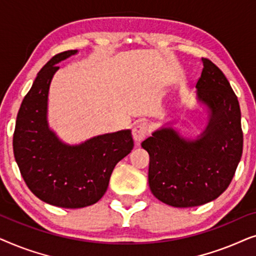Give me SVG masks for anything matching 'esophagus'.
Instances as JSON below:
<instances>
[{
	"label": "esophagus",
	"instance_id": "obj_1",
	"mask_svg": "<svg viewBox=\"0 0 256 256\" xmlns=\"http://www.w3.org/2000/svg\"><path fill=\"white\" fill-rule=\"evenodd\" d=\"M148 135V127L144 124H141L132 129V138L136 143H140L142 140H144L146 136Z\"/></svg>",
	"mask_w": 256,
	"mask_h": 256
}]
</instances>
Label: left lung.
Segmentation results:
<instances>
[{"label": "left lung", "mask_w": 256, "mask_h": 256, "mask_svg": "<svg viewBox=\"0 0 256 256\" xmlns=\"http://www.w3.org/2000/svg\"><path fill=\"white\" fill-rule=\"evenodd\" d=\"M197 100L208 122L197 138H183L163 126L142 142L149 154L152 194L174 208H194L218 198L228 188L242 155L239 101L228 80L211 60L202 58Z\"/></svg>", "instance_id": "1"}]
</instances>
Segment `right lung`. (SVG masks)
Masks as SVG:
<instances>
[{
	"label": "right lung",
	"mask_w": 256,
	"mask_h": 256,
	"mask_svg": "<svg viewBox=\"0 0 256 256\" xmlns=\"http://www.w3.org/2000/svg\"><path fill=\"white\" fill-rule=\"evenodd\" d=\"M78 50L52 57L38 72L17 114L12 146L17 166L30 191L48 204L82 208L96 204L107 191L110 174L134 148L129 129L68 144L50 129L48 96L58 62Z\"/></svg>",
	"instance_id": "add662e5"
}]
</instances>
